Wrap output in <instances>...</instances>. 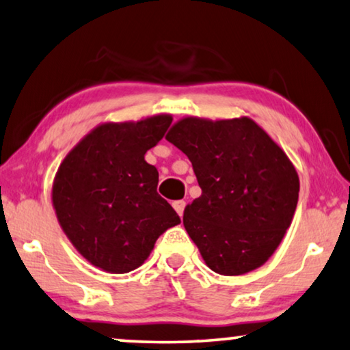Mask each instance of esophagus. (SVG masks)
<instances>
[{
  "instance_id": "obj_1",
  "label": "esophagus",
  "mask_w": 350,
  "mask_h": 350,
  "mask_svg": "<svg viewBox=\"0 0 350 350\" xmlns=\"http://www.w3.org/2000/svg\"><path fill=\"white\" fill-rule=\"evenodd\" d=\"M185 206H186V202H185V200H176V202H174V208H175L176 213H178L180 216H183Z\"/></svg>"
}]
</instances>
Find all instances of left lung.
<instances>
[{
    "instance_id": "left-lung-1",
    "label": "left lung",
    "mask_w": 350,
    "mask_h": 350,
    "mask_svg": "<svg viewBox=\"0 0 350 350\" xmlns=\"http://www.w3.org/2000/svg\"><path fill=\"white\" fill-rule=\"evenodd\" d=\"M165 139L189 158L202 189L183 224L206 265L226 276L263 265L291 226L300 191L284 151L246 116H189Z\"/></svg>"
}]
</instances>
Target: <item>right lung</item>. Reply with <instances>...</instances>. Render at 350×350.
Listing matches in <instances>:
<instances>
[{
	"instance_id": "add662e5",
	"label": "right lung",
	"mask_w": 350,
	"mask_h": 350,
	"mask_svg": "<svg viewBox=\"0 0 350 350\" xmlns=\"http://www.w3.org/2000/svg\"><path fill=\"white\" fill-rule=\"evenodd\" d=\"M169 115L105 123L75 145L59 165L52 200L59 226L85 259L128 273L150 256L180 216L156 191L159 174L145 161L169 129Z\"/></svg>"
}]
</instances>
